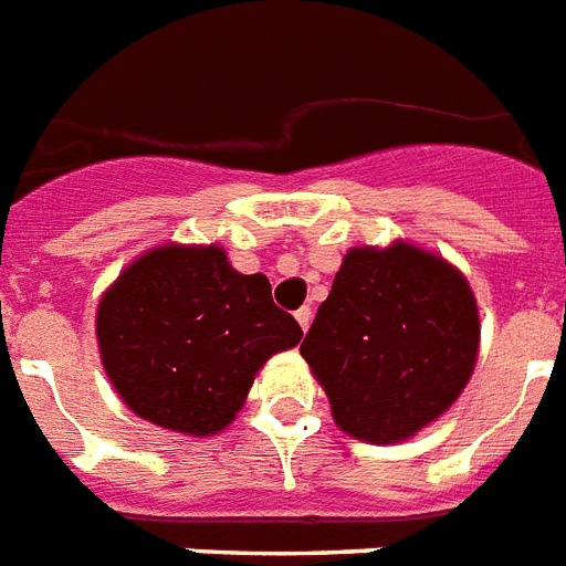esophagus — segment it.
<instances>
[{"instance_id": "esophagus-1", "label": "esophagus", "mask_w": 566, "mask_h": 566, "mask_svg": "<svg viewBox=\"0 0 566 566\" xmlns=\"http://www.w3.org/2000/svg\"><path fill=\"white\" fill-rule=\"evenodd\" d=\"M296 323L298 325H302V331H307V328H311V307H298V311H296Z\"/></svg>"}]
</instances>
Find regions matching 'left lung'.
<instances>
[{
  "label": "left lung",
  "mask_w": 566,
  "mask_h": 566,
  "mask_svg": "<svg viewBox=\"0 0 566 566\" xmlns=\"http://www.w3.org/2000/svg\"><path fill=\"white\" fill-rule=\"evenodd\" d=\"M334 424L360 442L412 439L457 403L480 355V307L448 259L392 241L352 247L302 343Z\"/></svg>",
  "instance_id": "obj_1"
}]
</instances>
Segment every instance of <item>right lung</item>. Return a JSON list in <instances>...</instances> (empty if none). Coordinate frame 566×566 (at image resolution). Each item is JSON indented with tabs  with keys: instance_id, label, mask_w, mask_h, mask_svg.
<instances>
[{
	"instance_id": "right-lung-1",
	"label": "right lung",
	"mask_w": 566,
	"mask_h": 566,
	"mask_svg": "<svg viewBox=\"0 0 566 566\" xmlns=\"http://www.w3.org/2000/svg\"><path fill=\"white\" fill-rule=\"evenodd\" d=\"M101 366L127 410L186 436L241 412L261 366L302 339L264 273L243 275L218 243H159L133 259L95 311Z\"/></svg>"
}]
</instances>
